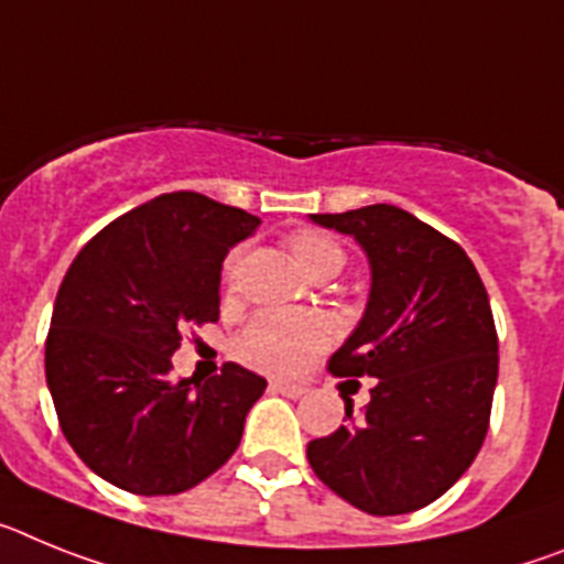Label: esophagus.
Returning <instances> with one entry per match:
<instances>
[{
  "label": "esophagus",
  "mask_w": 564,
  "mask_h": 564,
  "mask_svg": "<svg viewBox=\"0 0 564 564\" xmlns=\"http://www.w3.org/2000/svg\"><path fill=\"white\" fill-rule=\"evenodd\" d=\"M272 391H278V394H283V398H292V400H297V398H303V394H306V383H297V380H272Z\"/></svg>",
  "instance_id": "esophagus-1"
}]
</instances>
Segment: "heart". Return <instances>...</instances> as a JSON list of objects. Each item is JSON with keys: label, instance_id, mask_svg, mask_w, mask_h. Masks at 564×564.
I'll list each match as a JSON object with an SVG mask.
<instances>
[{"label": "heart", "instance_id": "1", "mask_svg": "<svg viewBox=\"0 0 564 564\" xmlns=\"http://www.w3.org/2000/svg\"><path fill=\"white\" fill-rule=\"evenodd\" d=\"M289 249L306 275L343 267V249L321 232L289 235ZM329 332L317 317L297 312H263L238 337V355L263 371H295L321 351Z\"/></svg>", "mask_w": 564, "mask_h": 564}]
</instances>
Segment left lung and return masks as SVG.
<instances>
[{
  "mask_svg": "<svg viewBox=\"0 0 564 564\" xmlns=\"http://www.w3.org/2000/svg\"><path fill=\"white\" fill-rule=\"evenodd\" d=\"M369 258L366 312L332 355L337 377H375L371 400L306 457L321 482L375 517L425 508L486 440L497 386L491 303L459 243L391 204L310 215Z\"/></svg>",
  "mask_w": 564,
  "mask_h": 564,
  "instance_id": "left-lung-1",
  "label": "left lung"
}]
</instances>
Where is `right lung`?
<instances>
[{
  "label": "right lung",
  "instance_id": "obj_1",
  "mask_svg": "<svg viewBox=\"0 0 564 564\" xmlns=\"http://www.w3.org/2000/svg\"><path fill=\"white\" fill-rule=\"evenodd\" d=\"M261 218L200 193H166L107 224L67 269L45 375L73 452L110 486L181 494L235 454L267 380L227 364L175 380L181 329L218 321L221 263Z\"/></svg>",
  "mask_w": 564,
  "mask_h": 564
}]
</instances>
